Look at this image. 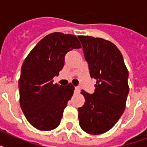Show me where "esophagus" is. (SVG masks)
<instances>
[{
    "instance_id": "34e87169",
    "label": "esophagus",
    "mask_w": 147,
    "mask_h": 147,
    "mask_svg": "<svg viewBox=\"0 0 147 147\" xmlns=\"http://www.w3.org/2000/svg\"><path fill=\"white\" fill-rule=\"evenodd\" d=\"M75 92H76V93H79V92H80V88L78 87L75 88Z\"/></svg>"
}]
</instances>
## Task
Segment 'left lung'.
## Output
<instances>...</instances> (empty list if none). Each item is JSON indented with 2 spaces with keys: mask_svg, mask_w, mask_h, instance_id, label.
Listing matches in <instances>:
<instances>
[{
  "mask_svg": "<svg viewBox=\"0 0 147 147\" xmlns=\"http://www.w3.org/2000/svg\"><path fill=\"white\" fill-rule=\"evenodd\" d=\"M78 37L91 78L96 79L93 94L81 92L85 101L78 107L79 125L89 134H101L111 130L124 111L129 92L128 70L114 43L89 36Z\"/></svg>",
  "mask_w": 147,
  "mask_h": 147,
  "instance_id": "left-lung-1",
  "label": "left lung"
}]
</instances>
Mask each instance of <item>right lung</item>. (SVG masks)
Masks as SVG:
<instances>
[{"instance_id":"add662e5","label":"right lung","mask_w":147,"mask_h":147,"mask_svg":"<svg viewBox=\"0 0 147 147\" xmlns=\"http://www.w3.org/2000/svg\"><path fill=\"white\" fill-rule=\"evenodd\" d=\"M81 47L76 36L55 32L40 40L24 60L19 79L20 105L26 120L38 130H52L59 125L75 87L71 83L53 84V78L64 66L65 54Z\"/></svg>"}]
</instances>
